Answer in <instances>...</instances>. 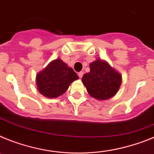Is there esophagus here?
<instances>
[{"label":"esophagus","mask_w":154,"mask_h":154,"mask_svg":"<svg viewBox=\"0 0 154 154\" xmlns=\"http://www.w3.org/2000/svg\"><path fill=\"white\" fill-rule=\"evenodd\" d=\"M83 75H84V72L83 71H81V72H79L78 73V76L80 78H81V77H83Z\"/></svg>","instance_id":"obj_1"}]
</instances>
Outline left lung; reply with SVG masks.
<instances>
[{
	"instance_id": "obj_1",
	"label": "left lung",
	"mask_w": 154,
	"mask_h": 154,
	"mask_svg": "<svg viewBox=\"0 0 154 154\" xmlns=\"http://www.w3.org/2000/svg\"><path fill=\"white\" fill-rule=\"evenodd\" d=\"M90 72L84 74L82 82L88 94L97 100L110 99L115 96L122 85V75L101 59L91 63Z\"/></svg>"
}]
</instances>
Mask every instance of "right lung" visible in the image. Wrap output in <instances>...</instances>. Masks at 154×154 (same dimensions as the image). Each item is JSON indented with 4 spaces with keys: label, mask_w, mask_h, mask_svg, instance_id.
Masks as SVG:
<instances>
[{
    "label": "right lung",
    "mask_w": 154,
    "mask_h": 154,
    "mask_svg": "<svg viewBox=\"0 0 154 154\" xmlns=\"http://www.w3.org/2000/svg\"><path fill=\"white\" fill-rule=\"evenodd\" d=\"M79 79L77 73L60 58L51 61L36 75L37 89L48 98H56L66 92L71 83Z\"/></svg>",
    "instance_id": "right-lung-1"
}]
</instances>
